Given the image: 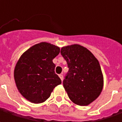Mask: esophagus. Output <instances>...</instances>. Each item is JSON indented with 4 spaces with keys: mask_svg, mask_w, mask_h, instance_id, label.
Here are the masks:
<instances>
[{
    "mask_svg": "<svg viewBox=\"0 0 122 122\" xmlns=\"http://www.w3.org/2000/svg\"><path fill=\"white\" fill-rule=\"evenodd\" d=\"M59 77L60 78V79L62 80V81H63V75L62 74H60V75H59Z\"/></svg>",
    "mask_w": 122,
    "mask_h": 122,
    "instance_id": "esophagus-1",
    "label": "esophagus"
}]
</instances>
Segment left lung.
I'll list each match as a JSON object with an SVG mask.
<instances>
[{"label":"left lung","instance_id":"obj_1","mask_svg":"<svg viewBox=\"0 0 122 122\" xmlns=\"http://www.w3.org/2000/svg\"><path fill=\"white\" fill-rule=\"evenodd\" d=\"M60 53L68 67L63 86L69 98L78 105H88L98 97L103 87V76L98 60L79 45L63 47Z\"/></svg>","mask_w":122,"mask_h":122}]
</instances>
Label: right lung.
Segmentation results:
<instances>
[{
	"label": "right lung",
	"instance_id": "right-lung-1",
	"mask_svg": "<svg viewBox=\"0 0 122 122\" xmlns=\"http://www.w3.org/2000/svg\"><path fill=\"white\" fill-rule=\"evenodd\" d=\"M60 47L48 43L31 47L21 56L14 70L16 86L22 96L33 103L43 102L62 81L55 73L53 59Z\"/></svg>",
	"mask_w": 122,
	"mask_h": 122
}]
</instances>
